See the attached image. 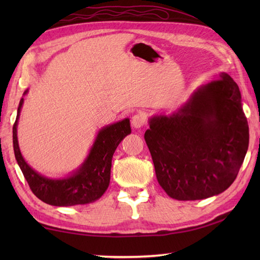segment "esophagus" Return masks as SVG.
I'll use <instances>...</instances> for the list:
<instances>
[{
  "label": "esophagus",
  "instance_id": "1",
  "mask_svg": "<svg viewBox=\"0 0 260 260\" xmlns=\"http://www.w3.org/2000/svg\"><path fill=\"white\" fill-rule=\"evenodd\" d=\"M146 123V116L143 114V113H137L135 114L133 117H132V126L134 127V128H141L145 125Z\"/></svg>",
  "mask_w": 260,
  "mask_h": 260
}]
</instances>
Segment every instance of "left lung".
<instances>
[{
    "instance_id": "obj_1",
    "label": "left lung",
    "mask_w": 260,
    "mask_h": 260,
    "mask_svg": "<svg viewBox=\"0 0 260 260\" xmlns=\"http://www.w3.org/2000/svg\"><path fill=\"white\" fill-rule=\"evenodd\" d=\"M144 139L168 196L202 200L234 183L249 144L238 85L221 73L171 116L150 118Z\"/></svg>"
}]
</instances>
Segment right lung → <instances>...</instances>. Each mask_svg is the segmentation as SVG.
<instances>
[{
	"label": "right lung",
	"instance_id": "right-lung-1",
	"mask_svg": "<svg viewBox=\"0 0 260 260\" xmlns=\"http://www.w3.org/2000/svg\"><path fill=\"white\" fill-rule=\"evenodd\" d=\"M27 92L24 91V95ZM23 105L21 98L13 125L14 155L31 191L45 203L56 207H71L98 200L107 190L115 150L125 136L131 134L129 119L104 127L98 132L90 152L79 169L64 179H48L29 167L20 152L16 126Z\"/></svg>",
	"mask_w": 260,
	"mask_h": 260
}]
</instances>
